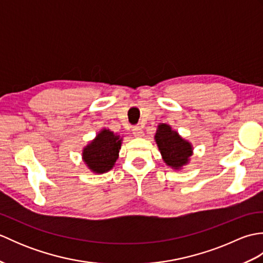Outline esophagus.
Segmentation results:
<instances>
[{
  "mask_svg": "<svg viewBox=\"0 0 263 263\" xmlns=\"http://www.w3.org/2000/svg\"><path fill=\"white\" fill-rule=\"evenodd\" d=\"M132 132H133V135H135V137H137V138H140V137H142L143 136V131H142V128L139 126V125H136V126H133V128H132Z\"/></svg>",
  "mask_w": 263,
  "mask_h": 263,
  "instance_id": "1",
  "label": "esophagus"
}]
</instances>
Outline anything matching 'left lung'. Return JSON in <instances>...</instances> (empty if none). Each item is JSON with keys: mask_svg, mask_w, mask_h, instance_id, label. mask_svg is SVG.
<instances>
[{"mask_svg": "<svg viewBox=\"0 0 263 263\" xmlns=\"http://www.w3.org/2000/svg\"><path fill=\"white\" fill-rule=\"evenodd\" d=\"M155 140L164 161L172 168L180 170L182 166L189 163L190 156L192 155L191 143L182 139L176 131L172 130L170 125L160 123Z\"/></svg>", "mask_w": 263, "mask_h": 263, "instance_id": "1", "label": "left lung"}]
</instances>
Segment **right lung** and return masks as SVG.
I'll return each mask as SVG.
<instances>
[{
  "mask_svg": "<svg viewBox=\"0 0 263 263\" xmlns=\"http://www.w3.org/2000/svg\"><path fill=\"white\" fill-rule=\"evenodd\" d=\"M122 139L114 132L104 128L82 152L83 161L93 173L103 174L113 168L119 158Z\"/></svg>",
  "mask_w": 263,
  "mask_h": 263,
  "instance_id": "1",
  "label": "right lung"
}]
</instances>
